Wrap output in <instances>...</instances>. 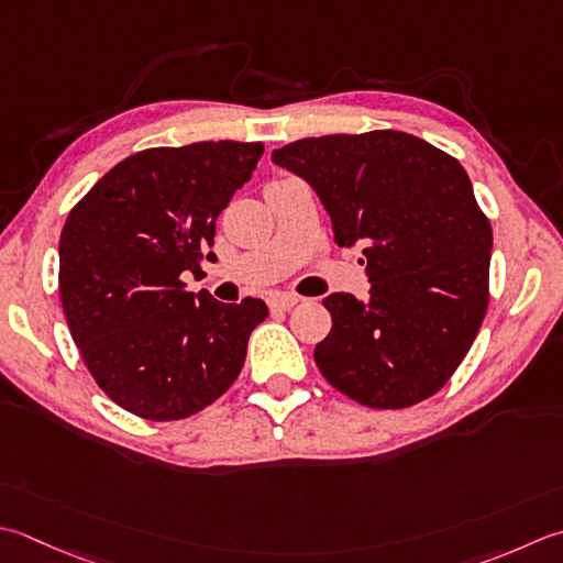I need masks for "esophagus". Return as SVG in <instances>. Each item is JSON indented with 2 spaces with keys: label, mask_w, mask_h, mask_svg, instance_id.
I'll use <instances>...</instances> for the list:
<instances>
[{
  "label": "esophagus",
  "mask_w": 563,
  "mask_h": 563,
  "mask_svg": "<svg viewBox=\"0 0 563 563\" xmlns=\"http://www.w3.org/2000/svg\"><path fill=\"white\" fill-rule=\"evenodd\" d=\"M297 305V297L288 295V292H271L268 295V307L271 310H280V312H288L290 307Z\"/></svg>",
  "instance_id": "34e87169"
}]
</instances>
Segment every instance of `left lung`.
I'll list each match as a JSON object with an SVG mask.
<instances>
[{
	"instance_id": "1",
	"label": "left lung",
	"mask_w": 563,
	"mask_h": 563,
	"mask_svg": "<svg viewBox=\"0 0 563 563\" xmlns=\"http://www.w3.org/2000/svg\"><path fill=\"white\" fill-rule=\"evenodd\" d=\"M273 163L312 185L339 246L366 244L368 300H322L332 314L314 349L322 376L376 410L432 398L488 310L493 229L466 170L393 129L300 139L273 151Z\"/></svg>"
}]
</instances>
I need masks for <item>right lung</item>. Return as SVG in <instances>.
<instances>
[{"label": "right lung", "mask_w": 563, "mask_h": 563, "mask_svg": "<svg viewBox=\"0 0 563 563\" xmlns=\"http://www.w3.org/2000/svg\"><path fill=\"white\" fill-rule=\"evenodd\" d=\"M263 143L200 141L124 158L60 234L58 288L73 341L107 398L143 420H185L229 390L268 307L217 302L183 273L214 261L217 217Z\"/></svg>", "instance_id": "add662e5"}]
</instances>
